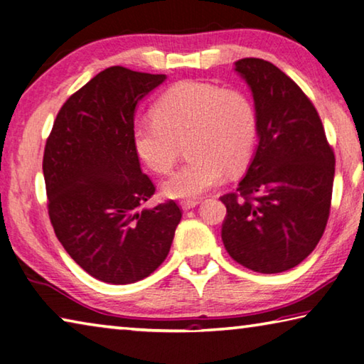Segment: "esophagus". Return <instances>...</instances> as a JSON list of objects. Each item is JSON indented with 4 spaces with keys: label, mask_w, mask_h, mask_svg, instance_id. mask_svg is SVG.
<instances>
[{
    "label": "esophagus",
    "mask_w": 364,
    "mask_h": 364,
    "mask_svg": "<svg viewBox=\"0 0 364 364\" xmlns=\"http://www.w3.org/2000/svg\"><path fill=\"white\" fill-rule=\"evenodd\" d=\"M197 204H199V200H193V199H191V200H181V208H183V210H191V208H194Z\"/></svg>",
    "instance_id": "esophagus-1"
}]
</instances>
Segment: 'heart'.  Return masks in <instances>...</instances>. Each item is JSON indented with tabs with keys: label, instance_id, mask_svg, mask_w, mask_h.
I'll use <instances>...</instances> for the list:
<instances>
[{
	"label": "heart",
	"instance_id": "b5f03b06",
	"mask_svg": "<svg viewBox=\"0 0 364 364\" xmlns=\"http://www.w3.org/2000/svg\"><path fill=\"white\" fill-rule=\"evenodd\" d=\"M257 138L250 97L202 82L171 86L154 106V117L138 120L132 130L134 152L157 175L175 167L186 143L189 160L162 186L175 199H196L223 183L228 170L247 167Z\"/></svg>",
	"mask_w": 364,
	"mask_h": 364
}]
</instances>
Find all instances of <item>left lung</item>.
Returning a JSON list of instances; mask_svg holds the SVG:
<instances>
[{
	"label": "left lung",
	"instance_id": "obj_1",
	"mask_svg": "<svg viewBox=\"0 0 364 364\" xmlns=\"http://www.w3.org/2000/svg\"><path fill=\"white\" fill-rule=\"evenodd\" d=\"M254 95L258 147L234 193L221 196V239L232 260L282 273L311 254L328 225L336 157L318 110L274 64L234 63Z\"/></svg>",
	"mask_w": 364,
	"mask_h": 364
}]
</instances>
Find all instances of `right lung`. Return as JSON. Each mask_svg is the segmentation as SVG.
Here are the masks:
<instances>
[{"label": "right lung", "instance_id": "right-lung-1", "mask_svg": "<svg viewBox=\"0 0 364 364\" xmlns=\"http://www.w3.org/2000/svg\"><path fill=\"white\" fill-rule=\"evenodd\" d=\"M165 75L114 65L64 102L43 156L48 213L77 264L109 284H132L167 258L181 208L156 193L141 171L132 130L136 104Z\"/></svg>", "mask_w": 364, "mask_h": 364}]
</instances>
